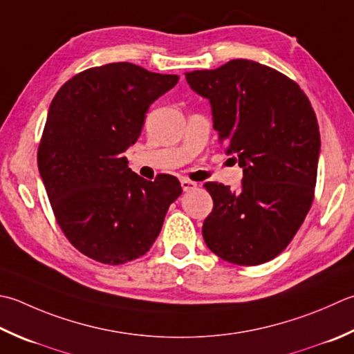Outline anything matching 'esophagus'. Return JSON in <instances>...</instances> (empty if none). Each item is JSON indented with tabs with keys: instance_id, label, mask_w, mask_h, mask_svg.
Segmentation results:
<instances>
[{
	"instance_id": "esophagus-1",
	"label": "esophagus",
	"mask_w": 354,
	"mask_h": 354,
	"mask_svg": "<svg viewBox=\"0 0 354 354\" xmlns=\"http://www.w3.org/2000/svg\"><path fill=\"white\" fill-rule=\"evenodd\" d=\"M181 187H183L184 192H192V190L196 189L198 184L190 181V179H181Z\"/></svg>"
}]
</instances>
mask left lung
<instances>
[{"instance_id": "left-lung-1", "label": "left lung", "mask_w": 354, "mask_h": 354, "mask_svg": "<svg viewBox=\"0 0 354 354\" xmlns=\"http://www.w3.org/2000/svg\"><path fill=\"white\" fill-rule=\"evenodd\" d=\"M185 80L210 101L218 140L244 171L239 192L204 184L213 198L205 244L232 264H264L290 244L313 203L321 151L315 110L293 80L250 59L187 72Z\"/></svg>"}]
</instances>
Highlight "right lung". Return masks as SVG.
Returning <instances> with one entry per match:
<instances>
[{
  "mask_svg": "<svg viewBox=\"0 0 354 354\" xmlns=\"http://www.w3.org/2000/svg\"><path fill=\"white\" fill-rule=\"evenodd\" d=\"M178 80L112 62L75 75L52 100L38 147L39 175L62 233L88 258L120 266L147 253L183 193L175 176L147 181L124 156L140 138L150 104Z\"/></svg>",
  "mask_w": 354,
  "mask_h": 354,
  "instance_id": "obj_1",
  "label": "right lung"
}]
</instances>
